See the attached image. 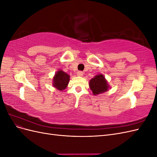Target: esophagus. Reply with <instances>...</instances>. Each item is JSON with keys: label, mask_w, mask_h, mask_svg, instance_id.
I'll return each mask as SVG.
<instances>
[{"label": "esophagus", "mask_w": 157, "mask_h": 157, "mask_svg": "<svg viewBox=\"0 0 157 157\" xmlns=\"http://www.w3.org/2000/svg\"><path fill=\"white\" fill-rule=\"evenodd\" d=\"M77 74L78 76H80V77H82V76L83 75V72H82V71H78V72L77 73Z\"/></svg>", "instance_id": "1"}]
</instances>
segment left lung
<instances>
[{"mask_svg":"<svg viewBox=\"0 0 157 157\" xmlns=\"http://www.w3.org/2000/svg\"><path fill=\"white\" fill-rule=\"evenodd\" d=\"M108 87L106 80L102 75H96L90 81V88L94 95L106 92L108 90Z\"/></svg>","mask_w":157,"mask_h":157,"instance_id":"1","label":"left lung"}]
</instances>
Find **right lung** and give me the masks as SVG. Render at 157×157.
Masks as SVG:
<instances>
[{
  "label": "right lung",
  "instance_id": "1",
  "mask_svg": "<svg viewBox=\"0 0 157 157\" xmlns=\"http://www.w3.org/2000/svg\"><path fill=\"white\" fill-rule=\"evenodd\" d=\"M69 81V75L63 71H58L54 77V86L59 90L67 87Z\"/></svg>",
  "mask_w": 157,
  "mask_h": 157
}]
</instances>
